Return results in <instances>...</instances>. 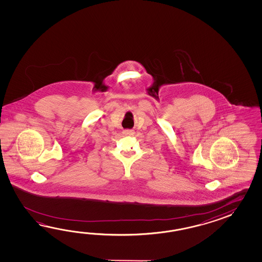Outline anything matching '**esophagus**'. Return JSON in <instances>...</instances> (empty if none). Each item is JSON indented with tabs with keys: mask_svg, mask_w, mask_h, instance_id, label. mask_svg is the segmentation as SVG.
Segmentation results:
<instances>
[{
	"mask_svg": "<svg viewBox=\"0 0 262 262\" xmlns=\"http://www.w3.org/2000/svg\"><path fill=\"white\" fill-rule=\"evenodd\" d=\"M123 134H124V135H133L134 132L132 130L127 129V130H123Z\"/></svg>",
	"mask_w": 262,
	"mask_h": 262,
	"instance_id": "esophagus-1",
	"label": "esophagus"
}]
</instances>
